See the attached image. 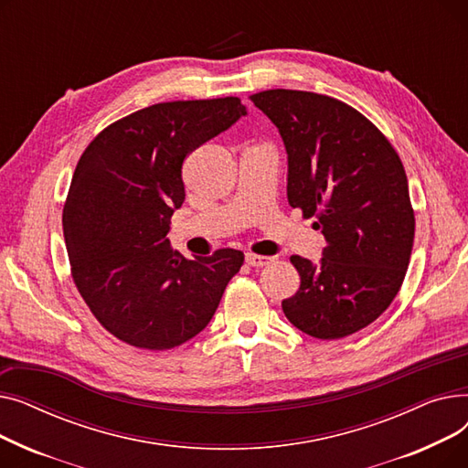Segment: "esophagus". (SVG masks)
I'll use <instances>...</instances> for the list:
<instances>
[{"mask_svg": "<svg viewBox=\"0 0 468 468\" xmlns=\"http://www.w3.org/2000/svg\"><path fill=\"white\" fill-rule=\"evenodd\" d=\"M271 261H273V258H269V256L252 254V252L247 254V263H249L250 267H263V265H269Z\"/></svg>", "mask_w": 468, "mask_h": 468, "instance_id": "obj_1", "label": "esophagus"}]
</instances>
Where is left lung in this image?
Listing matches in <instances>:
<instances>
[{"label": "left lung", "mask_w": 468, "mask_h": 468, "mask_svg": "<svg viewBox=\"0 0 468 468\" xmlns=\"http://www.w3.org/2000/svg\"><path fill=\"white\" fill-rule=\"evenodd\" d=\"M250 101L282 136L290 207L326 239L318 265L290 258L302 284L282 311L307 335H351L390 305L406 277L415 216L404 165L374 122L337 98L271 89Z\"/></svg>", "instance_id": "obj_1"}]
</instances>
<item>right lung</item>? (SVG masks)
Here are the masks:
<instances>
[{"mask_svg":"<svg viewBox=\"0 0 468 468\" xmlns=\"http://www.w3.org/2000/svg\"><path fill=\"white\" fill-rule=\"evenodd\" d=\"M242 115L237 96L154 104L106 127L73 172L62 212L73 282L96 321L133 347L195 337L239 273L240 250L187 260L166 233L186 199L184 159Z\"/></svg>","mask_w":468,"mask_h":468,"instance_id":"add662e5","label":"right lung"}]
</instances>
